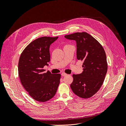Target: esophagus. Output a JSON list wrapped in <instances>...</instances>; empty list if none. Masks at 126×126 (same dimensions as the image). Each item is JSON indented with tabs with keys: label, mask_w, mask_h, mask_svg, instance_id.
I'll return each mask as SVG.
<instances>
[{
	"label": "esophagus",
	"mask_w": 126,
	"mask_h": 126,
	"mask_svg": "<svg viewBox=\"0 0 126 126\" xmlns=\"http://www.w3.org/2000/svg\"><path fill=\"white\" fill-rule=\"evenodd\" d=\"M67 75V74H66L65 72H62V76H66Z\"/></svg>",
	"instance_id": "esophagus-1"
}]
</instances>
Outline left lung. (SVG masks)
Here are the masks:
<instances>
[{
    "instance_id": "1",
    "label": "left lung",
    "mask_w": 126,
    "mask_h": 126,
    "mask_svg": "<svg viewBox=\"0 0 126 126\" xmlns=\"http://www.w3.org/2000/svg\"><path fill=\"white\" fill-rule=\"evenodd\" d=\"M75 40L77 58L83 62L82 73L72 75L70 87L74 93L82 98L92 97L99 90L108 69L106 53L99 42L86 32L64 36Z\"/></svg>"
}]
</instances>
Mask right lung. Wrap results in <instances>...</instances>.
I'll return each mask as SVG.
<instances>
[{"mask_svg":"<svg viewBox=\"0 0 126 126\" xmlns=\"http://www.w3.org/2000/svg\"><path fill=\"white\" fill-rule=\"evenodd\" d=\"M58 37H43L30 43L21 53L18 74L22 85L33 99L46 102L54 97L60 83L61 75L45 72V66L50 60L49 47Z\"/></svg>","mask_w":126,"mask_h":126,"instance_id":"obj_1","label":"right lung"}]
</instances>
